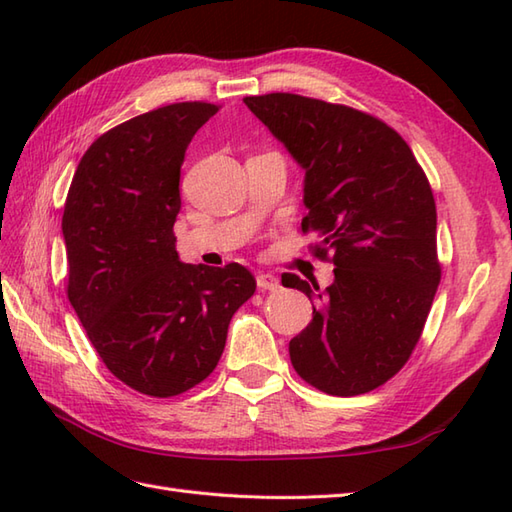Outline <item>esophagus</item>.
<instances>
[{
    "label": "esophagus",
    "instance_id": "esophagus-1",
    "mask_svg": "<svg viewBox=\"0 0 512 512\" xmlns=\"http://www.w3.org/2000/svg\"><path fill=\"white\" fill-rule=\"evenodd\" d=\"M257 288L259 290H268V292H277L281 288L279 279L270 273H257Z\"/></svg>",
    "mask_w": 512,
    "mask_h": 512
}]
</instances>
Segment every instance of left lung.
I'll list each match as a JSON object with an SVG mask.
<instances>
[{
    "label": "left lung",
    "instance_id": "8db88e82",
    "mask_svg": "<svg viewBox=\"0 0 512 512\" xmlns=\"http://www.w3.org/2000/svg\"><path fill=\"white\" fill-rule=\"evenodd\" d=\"M244 103L306 169L301 231L336 266L323 292L281 277L317 292L312 321L290 341L292 367L330 396L367 394L409 361L442 277L427 173L394 127L350 105L290 92Z\"/></svg>",
    "mask_w": 512,
    "mask_h": 512
}]
</instances>
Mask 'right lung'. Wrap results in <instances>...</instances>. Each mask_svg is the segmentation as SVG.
<instances>
[{
	"label": "right lung",
	"mask_w": 512,
	"mask_h": 512,
	"mask_svg": "<svg viewBox=\"0 0 512 512\" xmlns=\"http://www.w3.org/2000/svg\"><path fill=\"white\" fill-rule=\"evenodd\" d=\"M217 112L215 103L184 101L112 127L83 154L65 198L68 299L105 367L145 396L200 385L257 288L239 264L178 259L184 151Z\"/></svg>",
	"instance_id": "right-lung-1"
}]
</instances>
